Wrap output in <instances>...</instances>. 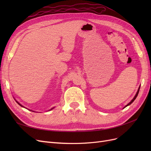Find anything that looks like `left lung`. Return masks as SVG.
Listing matches in <instances>:
<instances>
[{
	"label": "left lung",
	"mask_w": 151,
	"mask_h": 151,
	"mask_svg": "<svg viewBox=\"0 0 151 151\" xmlns=\"http://www.w3.org/2000/svg\"><path fill=\"white\" fill-rule=\"evenodd\" d=\"M140 86L139 87V89H138V90H137V93H136V94L135 95V96H134V98H133V99H132V100H131V101L129 103H128L127 105H126V106L124 107V108H125V107H127V106H129V105H130V104H131L132 103H133L134 102V100L136 99V98H137V95H138V94H139V89H140Z\"/></svg>",
	"instance_id": "obj_1"
}]
</instances>
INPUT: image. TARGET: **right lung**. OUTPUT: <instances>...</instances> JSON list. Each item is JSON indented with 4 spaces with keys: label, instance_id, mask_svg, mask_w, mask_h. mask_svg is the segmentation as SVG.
Here are the masks:
<instances>
[{
    "label": "right lung",
    "instance_id": "add662e5",
    "mask_svg": "<svg viewBox=\"0 0 151 151\" xmlns=\"http://www.w3.org/2000/svg\"><path fill=\"white\" fill-rule=\"evenodd\" d=\"M15 100H16V99H15ZM16 102H17V104H19V105H20V106H22V107H23V108H24V106H22V105H21V104H20V103H19V102H17V101H16ZM53 108H55V107H53V108H51V109H49V110H48V111H50V110H52V109H53Z\"/></svg>",
    "mask_w": 151,
    "mask_h": 151
}]
</instances>
